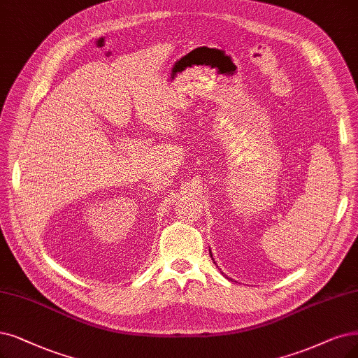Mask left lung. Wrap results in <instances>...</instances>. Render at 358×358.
I'll use <instances>...</instances> for the list:
<instances>
[{"instance_id":"left-lung-1","label":"left lung","mask_w":358,"mask_h":358,"mask_svg":"<svg viewBox=\"0 0 358 358\" xmlns=\"http://www.w3.org/2000/svg\"><path fill=\"white\" fill-rule=\"evenodd\" d=\"M210 255H211V251H210ZM211 259H213V257H211Z\"/></svg>"}]
</instances>
